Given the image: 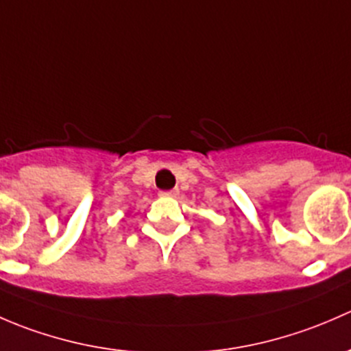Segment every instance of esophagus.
<instances>
[{
  "label": "esophagus",
  "mask_w": 351,
  "mask_h": 351,
  "mask_svg": "<svg viewBox=\"0 0 351 351\" xmlns=\"http://www.w3.org/2000/svg\"><path fill=\"white\" fill-rule=\"evenodd\" d=\"M159 195H161V197H176V195H178V190H166V192H161V193H159Z\"/></svg>",
  "instance_id": "obj_1"
}]
</instances>
